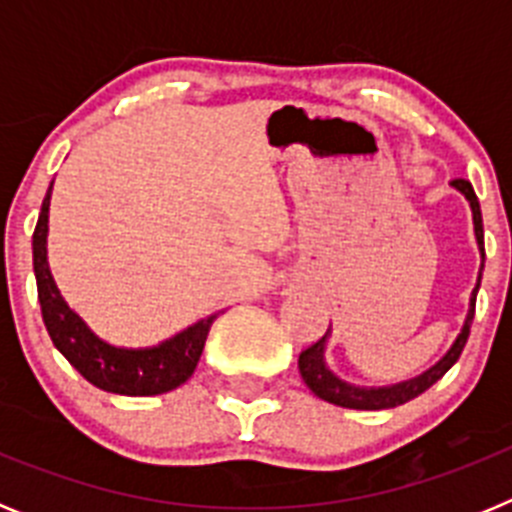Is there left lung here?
Listing matches in <instances>:
<instances>
[{"label":"left lung","mask_w":512,"mask_h":512,"mask_svg":"<svg viewBox=\"0 0 512 512\" xmlns=\"http://www.w3.org/2000/svg\"><path fill=\"white\" fill-rule=\"evenodd\" d=\"M454 187L459 189L464 197L469 200L472 205V215H474V233H477V243H479V251H482V259H485V228H482V210H479V200L477 194H474L472 184L467 179H454ZM482 269H485V261H482ZM482 279V274H479ZM477 287L472 292V307H469V315H467V323L461 328L459 338L456 343L451 346V351L438 361L433 369H428L425 374H420L418 379H410V382H402L395 384V387H382V390H359V387H351V384L341 382L338 377L325 369L323 364V341H315L312 346H307L305 351L300 354L297 359V366H300V374L305 379V384L310 387L320 400L325 402H333V405H341V408H354V410H387V408H397V405H405L408 400L413 397L423 395L428 387L438 382L443 374L449 372L451 366L459 361L461 351L467 346V338H469V328H472V320H474V305H477Z\"/></svg>","instance_id":"8db88e82"}]
</instances>
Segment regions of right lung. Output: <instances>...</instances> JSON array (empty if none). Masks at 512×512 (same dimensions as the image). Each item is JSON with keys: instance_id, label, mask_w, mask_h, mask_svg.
Listing matches in <instances>:
<instances>
[{"instance_id": "right-lung-1", "label": "right lung", "mask_w": 512, "mask_h": 512, "mask_svg": "<svg viewBox=\"0 0 512 512\" xmlns=\"http://www.w3.org/2000/svg\"><path fill=\"white\" fill-rule=\"evenodd\" d=\"M51 189L45 194L38 225H35L33 233V269L35 282H38L40 312H43L45 330H48L53 346L69 359V364L81 377L104 392L148 397L176 390L197 369L207 333H210V325L217 315L200 320V323L187 328L171 341L161 343V346L143 348V351H128V348H115L110 343L99 341L92 330L81 323L79 315L69 310L63 297L58 295L56 282H53L51 269H48L45 235H48Z\"/></svg>"}]
</instances>
